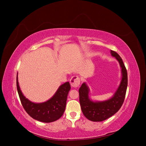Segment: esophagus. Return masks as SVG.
I'll return each instance as SVG.
<instances>
[{"mask_svg": "<svg viewBox=\"0 0 146 146\" xmlns=\"http://www.w3.org/2000/svg\"><path fill=\"white\" fill-rule=\"evenodd\" d=\"M70 85L72 86L74 88H77L79 86L80 83V78L78 76H73L72 77L70 80Z\"/></svg>", "mask_w": 146, "mask_h": 146, "instance_id": "1", "label": "esophagus"}]
</instances>
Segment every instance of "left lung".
Instances as JSON below:
<instances>
[{
    "label": "left lung",
    "instance_id": "8db88e82",
    "mask_svg": "<svg viewBox=\"0 0 146 146\" xmlns=\"http://www.w3.org/2000/svg\"><path fill=\"white\" fill-rule=\"evenodd\" d=\"M111 53L119 61L122 74L120 85L114 96L108 101L94 102L89 99V89L86 83H83L79 90V101L82 112L86 118L92 121H102L112 117L119 111L124 101L128 85L127 71L118 54L111 50Z\"/></svg>",
    "mask_w": 146,
    "mask_h": 146
}]
</instances>
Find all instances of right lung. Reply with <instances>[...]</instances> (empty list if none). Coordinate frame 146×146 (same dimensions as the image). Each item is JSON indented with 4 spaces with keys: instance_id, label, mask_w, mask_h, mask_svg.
<instances>
[{
    "instance_id": "right-lung-1",
    "label": "right lung",
    "mask_w": 146,
    "mask_h": 146,
    "mask_svg": "<svg viewBox=\"0 0 146 146\" xmlns=\"http://www.w3.org/2000/svg\"><path fill=\"white\" fill-rule=\"evenodd\" d=\"M17 86L21 104L25 111L33 118L43 122H51L58 119L64 112L67 98L70 85L66 82L61 85L55 95L48 101L41 104L33 103L23 95L17 76Z\"/></svg>"
}]
</instances>
